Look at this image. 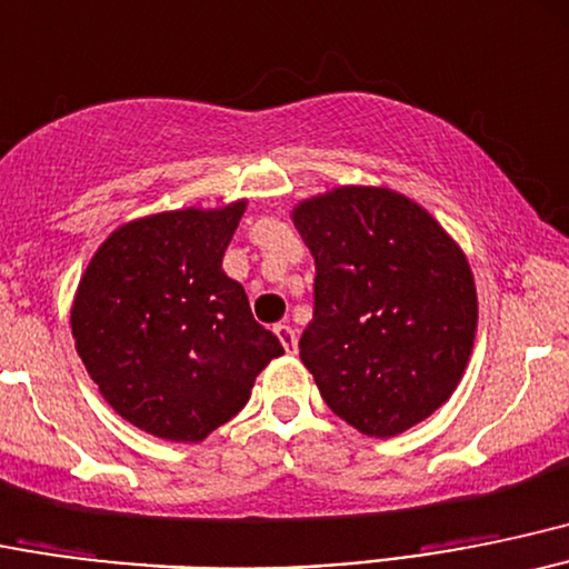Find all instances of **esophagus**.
<instances>
[{"label": "esophagus", "mask_w": 569, "mask_h": 569, "mask_svg": "<svg viewBox=\"0 0 569 569\" xmlns=\"http://www.w3.org/2000/svg\"><path fill=\"white\" fill-rule=\"evenodd\" d=\"M273 333H277V338L279 341H282V347L287 349V352H296V343H298V338H296V330L290 328V325H273Z\"/></svg>", "instance_id": "1"}]
</instances>
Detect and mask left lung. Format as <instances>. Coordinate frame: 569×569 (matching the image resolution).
<instances>
[{
	"mask_svg": "<svg viewBox=\"0 0 569 569\" xmlns=\"http://www.w3.org/2000/svg\"><path fill=\"white\" fill-rule=\"evenodd\" d=\"M315 254V317L301 360L330 411L389 438L451 398L476 341L468 260L419 203L387 188H336L298 203Z\"/></svg>",
	"mask_w": 569,
	"mask_h": 569,
	"instance_id": "left-lung-1",
	"label": "left lung"
}]
</instances>
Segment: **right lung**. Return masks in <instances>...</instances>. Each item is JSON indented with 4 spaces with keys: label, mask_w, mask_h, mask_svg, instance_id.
Here are the masks:
<instances>
[{
    "label": "right lung",
    "mask_w": 569,
    "mask_h": 569,
    "mask_svg": "<svg viewBox=\"0 0 569 569\" xmlns=\"http://www.w3.org/2000/svg\"><path fill=\"white\" fill-rule=\"evenodd\" d=\"M244 207L133 220L82 273L74 347L107 403L150 436L199 443L247 406L254 376L284 355L254 322L244 287L222 271Z\"/></svg>",
    "instance_id": "right-lung-1"
}]
</instances>
